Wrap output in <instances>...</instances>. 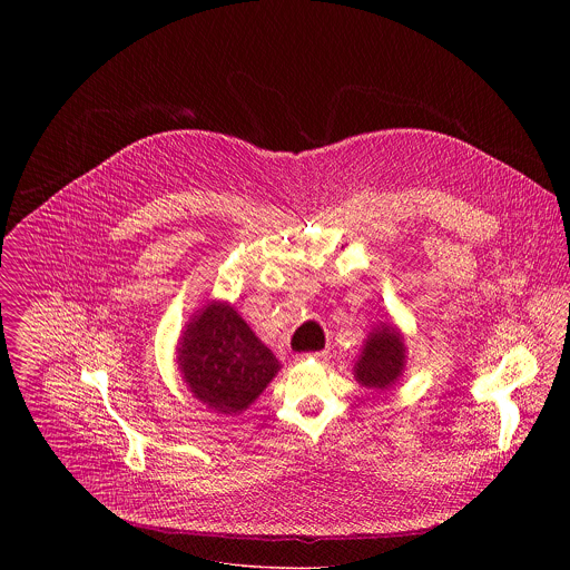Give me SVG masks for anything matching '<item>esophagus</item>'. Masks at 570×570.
Listing matches in <instances>:
<instances>
[{
    "label": "esophagus",
    "mask_w": 570,
    "mask_h": 570,
    "mask_svg": "<svg viewBox=\"0 0 570 570\" xmlns=\"http://www.w3.org/2000/svg\"><path fill=\"white\" fill-rule=\"evenodd\" d=\"M326 351H316V353H307V355H301V360H325Z\"/></svg>",
    "instance_id": "obj_1"
}]
</instances>
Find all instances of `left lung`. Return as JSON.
<instances>
[{
  "instance_id": "8db88e82",
  "label": "left lung",
  "mask_w": 570,
  "mask_h": 570,
  "mask_svg": "<svg viewBox=\"0 0 570 570\" xmlns=\"http://www.w3.org/2000/svg\"><path fill=\"white\" fill-rule=\"evenodd\" d=\"M404 368L406 344L402 333L393 325H382L368 335L353 373L362 386L386 391L400 382Z\"/></svg>"
}]
</instances>
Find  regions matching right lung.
Here are the masks:
<instances>
[{"mask_svg":"<svg viewBox=\"0 0 570 570\" xmlns=\"http://www.w3.org/2000/svg\"><path fill=\"white\" fill-rule=\"evenodd\" d=\"M177 364L193 397L222 414L244 412L281 368L228 303H210L193 316L179 337Z\"/></svg>","mask_w":570,"mask_h":570,"instance_id":"obj_1","label":"right lung"}]
</instances>
